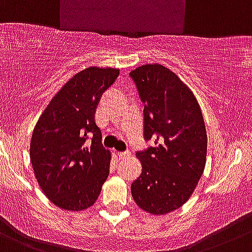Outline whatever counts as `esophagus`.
<instances>
[{"instance_id":"esophagus-1","label":"esophagus","mask_w":252,"mask_h":252,"mask_svg":"<svg viewBox=\"0 0 252 252\" xmlns=\"http://www.w3.org/2000/svg\"><path fill=\"white\" fill-rule=\"evenodd\" d=\"M119 157H120V159H126V158H130L131 157V152H128V151H125V152H120Z\"/></svg>"}]
</instances>
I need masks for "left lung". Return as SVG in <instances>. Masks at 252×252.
Segmentation results:
<instances>
[{
	"mask_svg": "<svg viewBox=\"0 0 252 252\" xmlns=\"http://www.w3.org/2000/svg\"><path fill=\"white\" fill-rule=\"evenodd\" d=\"M145 102L143 136L153 147L136 153L142 173L131 184L136 204L153 215L181 208L190 198L205 168L207 131L190 89L160 64L130 73Z\"/></svg>",
	"mask_w": 252,
	"mask_h": 252,
	"instance_id": "8db88e82",
	"label": "left lung"
}]
</instances>
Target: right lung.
<instances>
[{
	"instance_id": "add662e5",
	"label": "right lung",
	"mask_w": 252,
	"mask_h": 252,
	"mask_svg": "<svg viewBox=\"0 0 252 252\" xmlns=\"http://www.w3.org/2000/svg\"><path fill=\"white\" fill-rule=\"evenodd\" d=\"M119 74V69L99 66L79 71L35 124L30 150L33 171L45 196L62 209L80 212L92 207L109 176L111 153L101 145L95 111Z\"/></svg>"
}]
</instances>
